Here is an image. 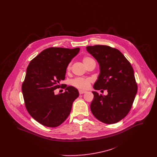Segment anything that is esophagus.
I'll list each match as a JSON object with an SVG mask.
<instances>
[{
  "label": "esophagus",
  "instance_id": "esophagus-1",
  "mask_svg": "<svg viewBox=\"0 0 157 157\" xmlns=\"http://www.w3.org/2000/svg\"><path fill=\"white\" fill-rule=\"evenodd\" d=\"M86 93V91H83V90H81V89H79V94H84V93Z\"/></svg>",
  "mask_w": 157,
  "mask_h": 157
}]
</instances>
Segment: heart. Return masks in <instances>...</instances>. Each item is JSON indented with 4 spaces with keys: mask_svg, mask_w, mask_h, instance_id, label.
Listing matches in <instances>:
<instances>
[{
    "mask_svg": "<svg viewBox=\"0 0 157 157\" xmlns=\"http://www.w3.org/2000/svg\"><path fill=\"white\" fill-rule=\"evenodd\" d=\"M93 59L91 58L90 57H87L85 56L82 59L83 63L84 65L86 66L91 61H93ZM71 68V63H70L68 66H67V70L70 71ZM93 82V79L91 78H77L74 79H73L71 82V85L75 86V87H77L80 89H83V90H85V89H87L89 87H90L91 83Z\"/></svg>",
    "mask_w": 157,
    "mask_h": 157,
    "instance_id": "b5f03b06",
    "label": "heart"
}]
</instances>
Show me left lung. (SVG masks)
I'll use <instances>...</instances> for the list:
<instances>
[{
	"label": "left lung",
	"instance_id": "left-lung-1",
	"mask_svg": "<svg viewBox=\"0 0 157 157\" xmlns=\"http://www.w3.org/2000/svg\"><path fill=\"white\" fill-rule=\"evenodd\" d=\"M86 50L100 66L94 89L108 92L107 96H102L93 91L94 99L90 106L92 113L103 123H117L128 114L137 93L132 66L116 48L98 44L88 46Z\"/></svg>",
	"mask_w": 157,
	"mask_h": 157
}]
</instances>
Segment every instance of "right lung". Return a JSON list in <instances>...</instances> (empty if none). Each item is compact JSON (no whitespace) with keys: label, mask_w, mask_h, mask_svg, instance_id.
Returning <instances> with one entry per match:
<instances>
[{"label":"right lung","mask_w":157,"mask_h":157,"mask_svg":"<svg viewBox=\"0 0 157 157\" xmlns=\"http://www.w3.org/2000/svg\"><path fill=\"white\" fill-rule=\"evenodd\" d=\"M79 50L48 48L34 58L27 67L21 86L25 105L30 115L43 125H61L69 116L73 102L79 96L76 88L60 85L59 82L65 79L67 66ZM61 86L65 92L56 95L54 90Z\"/></svg>","instance_id":"right-lung-1"}]
</instances>
